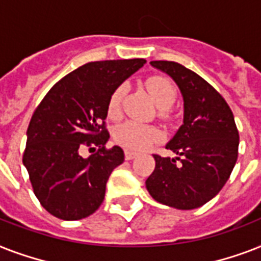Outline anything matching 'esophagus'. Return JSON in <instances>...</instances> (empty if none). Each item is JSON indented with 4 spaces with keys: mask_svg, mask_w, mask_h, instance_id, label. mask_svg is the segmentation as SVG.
Here are the masks:
<instances>
[{
    "mask_svg": "<svg viewBox=\"0 0 261 261\" xmlns=\"http://www.w3.org/2000/svg\"><path fill=\"white\" fill-rule=\"evenodd\" d=\"M124 157H126V160L128 161V160H133L137 157V151H133V150H124Z\"/></svg>",
    "mask_w": 261,
    "mask_h": 261,
    "instance_id": "esophagus-1",
    "label": "esophagus"
}]
</instances>
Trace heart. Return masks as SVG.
I'll return each instance as SVG.
<instances>
[{"label": "heart", "instance_id": "b5f03b06", "mask_svg": "<svg viewBox=\"0 0 261 261\" xmlns=\"http://www.w3.org/2000/svg\"><path fill=\"white\" fill-rule=\"evenodd\" d=\"M149 93L155 101L157 107L161 110H169L176 101L177 97V89L171 80L164 75H150L145 81ZM126 87L119 85L114 89L108 98V115L111 118H118L120 114L123 94ZM161 131L157 127L151 124L135 122V120H126L122 124H119L114 130L115 142L120 146L130 149V150H141L145 149L150 143L157 142L161 139Z\"/></svg>", "mask_w": 261, "mask_h": 261}]
</instances>
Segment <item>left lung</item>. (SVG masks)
I'll list each match as a JSON object with an SVG mask.
<instances>
[{"instance_id":"8db88e82","label":"left lung","mask_w":261,"mask_h":261,"mask_svg":"<svg viewBox=\"0 0 261 261\" xmlns=\"http://www.w3.org/2000/svg\"><path fill=\"white\" fill-rule=\"evenodd\" d=\"M150 65L177 84L184 119L165 146L177 157L153 154L155 168L146 188L165 206L192 210L214 198L230 177L239 155V130L230 107L206 80L177 62Z\"/></svg>"}]
</instances>
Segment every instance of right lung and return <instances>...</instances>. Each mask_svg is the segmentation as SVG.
I'll return each instance as SVG.
<instances>
[{"label": "right lung", "instance_id": "1", "mask_svg": "<svg viewBox=\"0 0 261 261\" xmlns=\"http://www.w3.org/2000/svg\"><path fill=\"white\" fill-rule=\"evenodd\" d=\"M143 63L141 58L85 63L59 80L35 110L22 164L51 215L77 221L102 203L110 174L124 161L122 147H106L108 98ZM84 148L92 153L88 159L81 154Z\"/></svg>", "mask_w": 261, "mask_h": 261}]
</instances>
